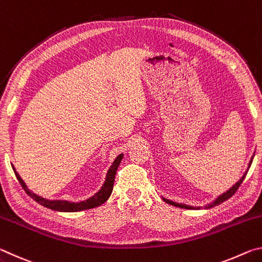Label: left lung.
Here are the masks:
<instances>
[{
	"label": "left lung",
	"mask_w": 262,
	"mask_h": 262,
	"mask_svg": "<svg viewBox=\"0 0 262 262\" xmlns=\"http://www.w3.org/2000/svg\"><path fill=\"white\" fill-rule=\"evenodd\" d=\"M254 156V155H253ZM252 161H253V157H252V159L250 161V164H248V168H250V166H251V164H252ZM246 174H247V171L245 172V173H244V176L242 177L241 178V180L238 181V183H236V185H233L231 188H230L227 193H224V194H222V195H220L219 198L216 199V200L212 202V203H210V205H208V206H205V208L207 209V208H212V207H215V206H219V205H221L222 202H224V201H227L228 199H230L232 196V195L237 192V189L239 188V186L242 185V183L244 181V179H245V177H246ZM164 201H165L166 203H168V205H172V206H176V207H179V208H185V209H193V207H190V206H186V205H180V203H176V202H173V201H170V200H167V199H163Z\"/></svg>",
	"instance_id": "1"
}]
</instances>
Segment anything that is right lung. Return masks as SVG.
<instances>
[{
	"label": "right lung",
	"instance_id": "obj_1",
	"mask_svg": "<svg viewBox=\"0 0 262 262\" xmlns=\"http://www.w3.org/2000/svg\"><path fill=\"white\" fill-rule=\"evenodd\" d=\"M123 157V155H119V156L115 158L114 163L112 164V166L110 167V170L107 172V176H106V180L103 185V187L100 188V190L98 193H96L94 196L88 199L86 201H82V202H78V203H75V202H69V201H60V200H46V199L38 196V195L33 194L32 192H30L26 187V185L21 178L19 177V174L17 173L15 167L12 166L14 168V172L16 174V178L18 179L19 184L23 189L26 192V194L30 195L31 198L33 199L34 201H37L38 203H40L41 206L43 207H47L50 208L52 210H57V211H69V212H73V211H81V210H86V209H91V208H96L100 205H103L104 202L107 201V199L111 196V193H112L113 190V185H114V178H115V173H117V170L119 165H120L121 163V159Z\"/></svg>",
	"mask_w": 262,
	"mask_h": 262
}]
</instances>
